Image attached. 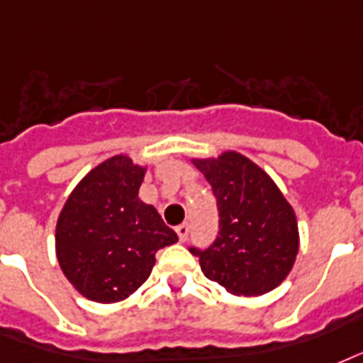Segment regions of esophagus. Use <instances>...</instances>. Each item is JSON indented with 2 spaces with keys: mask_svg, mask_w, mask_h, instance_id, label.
Segmentation results:
<instances>
[{
  "mask_svg": "<svg viewBox=\"0 0 363 363\" xmlns=\"http://www.w3.org/2000/svg\"><path fill=\"white\" fill-rule=\"evenodd\" d=\"M176 233H178V238L182 242L187 240V235H189V223H182V225L176 227Z\"/></svg>",
  "mask_w": 363,
  "mask_h": 363,
  "instance_id": "obj_1",
  "label": "esophagus"
}]
</instances>
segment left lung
<instances>
[{
	"mask_svg": "<svg viewBox=\"0 0 363 363\" xmlns=\"http://www.w3.org/2000/svg\"><path fill=\"white\" fill-rule=\"evenodd\" d=\"M218 199L220 235L199 255L204 277L233 296L257 297L286 280L299 252L294 208L274 179L238 151L191 159Z\"/></svg>",
	"mask_w": 363,
	"mask_h": 363,
	"instance_id": "8db88e82",
	"label": "left lung"
}]
</instances>
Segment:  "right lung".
Segmentation results:
<instances>
[{"label": "right lung", "mask_w": 363, "mask_h": 363, "mask_svg": "<svg viewBox=\"0 0 363 363\" xmlns=\"http://www.w3.org/2000/svg\"><path fill=\"white\" fill-rule=\"evenodd\" d=\"M145 172L128 155L109 157L62 206L56 257L64 277L91 301H125L150 278L157 250L178 242L155 208L138 196Z\"/></svg>", "instance_id": "1"}]
</instances>
